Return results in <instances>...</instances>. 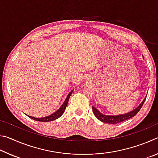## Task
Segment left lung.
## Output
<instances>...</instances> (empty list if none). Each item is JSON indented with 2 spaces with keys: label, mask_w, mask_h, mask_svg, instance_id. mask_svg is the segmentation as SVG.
<instances>
[{
  "label": "left lung",
  "mask_w": 158,
  "mask_h": 158,
  "mask_svg": "<svg viewBox=\"0 0 158 158\" xmlns=\"http://www.w3.org/2000/svg\"><path fill=\"white\" fill-rule=\"evenodd\" d=\"M146 97L143 99L142 102H141L137 108L135 109L132 111L128 112V113H127V114H121V115H116V116L104 115L102 114H101L97 109L94 107V106H93V114H94V115H95V116L102 122L106 123H109V124L119 123H121L123 121H126V120L130 119V118H132L135 116H136V114H137L138 112L140 111L141 108L142 107L144 102H145V100H146Z\"/></svg>",
  "instance_id": "obj_1"
}]
</instances>
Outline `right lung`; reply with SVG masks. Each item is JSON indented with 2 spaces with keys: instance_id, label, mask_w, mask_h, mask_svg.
<instances>
[{
  "instance_id": "right-lung-1",
  "label": "right lung",
  "mask_w": 158,
  "mask_h": 158,
  "mask_svg": "<svg viewBox=\"0 0 158 158\" xmlns=\"http://www.w3.org/2000/svg\"><path fill=\"white\" fill-rule=\"evenodd\" d=\"M73 90H72V91L69 93V94L68 95V96H67V98L65 99V102H64L63 104L62 105H61L60 107L58 109V110L54 112V113H53L52 114L49 115V116H46V117H43V118H35V117H32V116H27L31 118V119L33 120H35V121H40V122H49V121H54V120L60 117L61 116H62L63 114L64 113V111H65V109H66V106H67V105H68V101H69V97H70V95L72 94V93H73Z\"/></svg>"
}]
</instances>
